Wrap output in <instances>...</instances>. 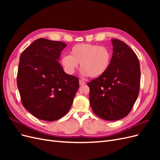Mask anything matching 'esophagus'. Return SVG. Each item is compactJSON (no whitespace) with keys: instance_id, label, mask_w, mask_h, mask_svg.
<instances>
[{"instance_id":"1","label":"esophagus","mask_w":160,"mask_h":160,"mask_svg":"<svg viewBox=\"0 0 160 160\" xmlns=\"http://www.w3.org/2000/svg\"><path fill=\"white\" fill-rule=\"evenodd\" d=\"M79 85H83L84 84H85V81H83V80H79Z\"/></svg>"}]
</instances>
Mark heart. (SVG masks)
Returning <instances> with one entry per match:
<instances>
[{
    "label": "heart",
    "mask_w": 160,
    "mask_h": 160,
    "mask_svg": "<svg viewBox=\"0 0 160 160\" xmlns=\"http://www.w3.org/2000/svg\"><path fill=\"white\" fill-rule=\"evenodd\" d=\"M70 55L61 58V65L68 75H73L80 63L81 73L84 77H98L108 71L111 64V51L107 47L81 43L72 47Z\"/></svg>",
    "instance_id": "1"
}]
</instances>
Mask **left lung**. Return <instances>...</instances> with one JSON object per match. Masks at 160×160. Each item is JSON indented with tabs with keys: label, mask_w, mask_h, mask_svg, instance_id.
Listing matches in <instances>:
<instances>
[{
	"label": "left lung",
	"mask_w": 160,
	"mask_h": 160,
	"mask_svg": "<svg viewBox=\"0 0 160 160\" xmlns=\"http://www.w3.org/2000/svg\"><path fill=\"white\" fill-rule=\"evenodd\" d=\"M113 55L108 71L89 82V101L95 115L107 121L127 116L139 91L140 66L137 55L124 42L112 38Z\"/></svg>",
	"instance_id": "8db88e82"
}]
</instances>
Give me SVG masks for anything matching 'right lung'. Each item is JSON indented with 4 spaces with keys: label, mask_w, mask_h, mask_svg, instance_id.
<instances>
[{
    "label": "right lung",
    "mask_w": 160,
    "mask_h": 160,
    "mask_svg": "<svg viewBox=\"0 0 160 160\" xmlns=\"http://www.w3.org/2000/svg\"><path fill=\"white\" fill-rule=\"evenodd\" d=\"M65 42L38 38L20 57L17 86L22 103L35 118L53 122L69 111L79 89L77 77L59 63Z\"/></svg>",
    "instance_id": "right-lung-1"
}]
</instances>
